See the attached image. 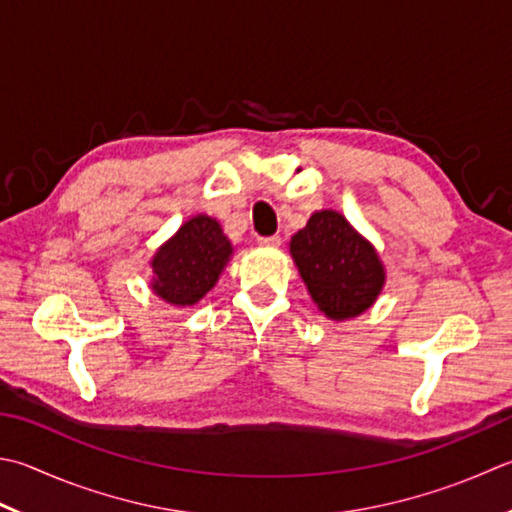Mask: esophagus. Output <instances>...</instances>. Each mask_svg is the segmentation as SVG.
Wrapping results in <instances>:
<instances>
[{"label": "esophagus", "mask_w": 512, "mask_h": 512, "mask_svg": "<svg viewBox=\"0 0 512 512\" xmlns=\"http://www.w3.org/2000/svg\"><path fill=\"white\" fill-rule=\"evenodd\" d=\"M283 238L281 236H265V238H258V245L263 247H281Z\"/></svg>", "instance_id": "obj_1"}]
</instances>
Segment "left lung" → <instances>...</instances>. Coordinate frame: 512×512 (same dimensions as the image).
Here are the masks:
<instances>
[{
  "label": "left lung",
  "instance_id": "8db88e82",
  "mask_svg": "<svg viewBox=\"0 0 512 512\" xmlns=\"http://www.w3.org/2000/svg\"><path fill=\"white\" fill-rule=\"evenodd\" d=\"M289 254L312 301L330 321L361 316L383 292L385 265L379 252L339 211H314L289 240Z\"/></svg>",
  "mask_w": 512,
  "mask_h": 512
}]
</instances>
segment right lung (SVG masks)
<instances>
[{
    "label": "right lung",
    "mask_w": 512,
    "mask_h": 512,
    "mask_svg": "<svg viewBox=\"0 0 512 512\" xmlns=\"http://www.w3.org/2000/svg\"><path fill=\"white\" fill-rule=\"evenodd\" d=\"M234 245L216 218L191 216L149 260V287L173 307H191L207 296L227 267Z\"/></svg>",
    "instance_id": "right-lung-1"
}]
</instances>
